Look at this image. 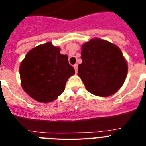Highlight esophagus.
<instances>
[{
  "label": "esophagus",
  "mask_w": 146,
  "mask_h": 146,
  "mask_svg": "<svg viewBox=\"0 0 146 146\" xmlns=\"http://www.w3.org/2000/svg\"><path fill=\"white\" fill-rule=\"evenodd\" d=\"M74 71H75V73H77V72H78V65H77V64H75L74 66Z\"/></svg>",
  "instance_id": "34e87169"
}]
</instances>
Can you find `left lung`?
<instances>
[{"label":"left lung","instance_id":"obj_1","mask_svg":"<svg viewBox=\"0 0 146 146\" xmlns=\"http://www.w3.org/2000/svg\"><path fill=\"white\" fill-rule=\"evenodd\" d=\"M81 59L78 74L90 93L106 97L122 87L128 67L118 46L93 38L81 46Z\"/></svg>","mask_w":146,"mask_h":146}]
</instances>
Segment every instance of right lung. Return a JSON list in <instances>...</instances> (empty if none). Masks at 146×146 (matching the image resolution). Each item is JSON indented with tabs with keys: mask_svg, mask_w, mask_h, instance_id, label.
I'll list each match as a JSON object with an SVG mask.
<instances>
[{
	"mask_svg": "<svg viewBox=\"0 0 146 146\" xmlns=\"http://www.w3.org/2000/svg\"><path fill=\"white\" fill-rule=\"evenodd\" d=\"M21 85L25 93L40 102H52L64 91L66 82L74 74L67 55L51 42L29 51L19 66Z\"/></svg>",
	"mask_w": 146,
	"mask_h": 146,
	"instance_id": "add662e5",
	"label": "right lung"
}]
</instances>
